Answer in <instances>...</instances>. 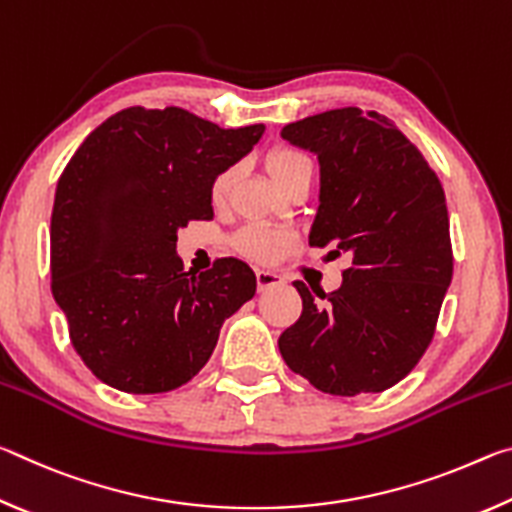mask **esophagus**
I'll return each instance as SVG.
<instances>
[{
    "mask_svg": "<svg viewBox=\"0 0 512 512\" xmlns=\"http://www.w3.org/2000/svg\"><path fill=\"white\" fill-rule=\"evenodd\" d=\"M255 275H257V289L259 291H266V289H273V287H282V284H284V277L280 273L266 271V268H259Z\"/></svg>",
    "mask_w": 512,
    "mask_h": 512,
    "instance_id": "1",
    "label": "esophagus"
}]
</instances>
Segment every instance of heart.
Instances as JSON below:
<instances>
[{
    "label": "heart",
    "instance_id": "obj_1",
    "mask_svg": "<svg viewBox=\"0 0 512 512\" xmlns=\"http://www.w3.org/2000/svg\"><path fill=\"white\" fill-rule=\"evenodd\" d=\"M266 169L282 192H287L298 180L314 176V164L307 155L296 149H287V146H277L268 153ZM237 176L239 167H228L212 180L210 194L214 203H223L228 198ZM293 246H296V237L289 230L268 228V225H248L235 237V248L244 257L255 259V262H273V259L287 255Z\"/></svg>",
    "mask_w": 512,
    "mask_h": 512
}]
</instances>
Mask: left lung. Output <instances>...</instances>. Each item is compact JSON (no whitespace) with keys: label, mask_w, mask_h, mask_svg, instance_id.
<instances>
[{"label":"left lung","mask_w":512,"mask_h":512,"mask_svg":"<svg viewBox=\"0 0 512 512\" xmlns=\"http://www.w3.org/2000/svg\"><path fill=\"white\" fill-rule=\"evenodd\" d=\"M282 137L318 155L309 246H332L329 255L352 262L332 293L293 282L302 314L277 341L282 359L323 393H381L427 352L452 282L443 185L377 112L327 110L284 126Z\"/></svg>","instance_id":"left-lung-1"}]
</instances>
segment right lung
<instances>
[{"instance_id": "1", "label": "right lung", "mask_w": 512, "mask_h": 512, "mask_svg": "<svg viewBox=\"0 0 512 512\" xmlns=\"http://www.w3.org/2000/svg\"><path fill=\"white\" fill-rule=\"evenodd\" d=\"M264 124L221 128L183 108L133 106L85 137L51 212V293L94 377L133 395L167 393L201 370L223 320L255 296L235 257L183 271L178 230L210 221L212 180Z\"/></svg>"}]
</instances>
